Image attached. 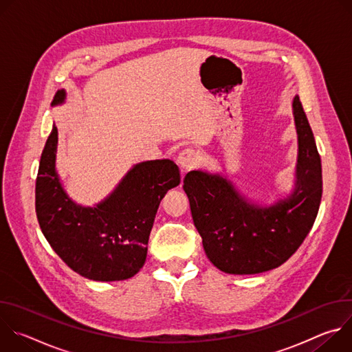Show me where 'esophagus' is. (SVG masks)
Segmentation results:
<instances>
[{"label": "esophagus", "mask_w": 352, "mask_h": 352, "mask_svg": "<svg viewBox=\"0 0 352 352\" xmlns=\"http://www.w3.org/2000/svg\"><path fill=\"white\" fill-rule=\"evenodd\" d=\"M177 162L184 170H190V168L196 167V164L199 163V156L193 148H184L182 152L178 155Z\"/></svg>", "instance_id": "34e87169"}]
</instances>
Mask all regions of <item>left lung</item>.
<instances>
[{"instance_id":"1","label":"left lung","mask_w":352,"mask_h":352,"mask_svg":"<svg viewBox=\"0 0 352 352\" xmlns=\"http://www.w3.org/2000/svg\"><path fill=\"white\" fill-rule=\"evenodd\" d=\"M298 133L294 192L262 208L219 174L190 171L184 178L193 224L209 261L230 274H258L287 262L309 234L322 199V163L298 96L292 102Z\"/></svg>"}]
</instances>
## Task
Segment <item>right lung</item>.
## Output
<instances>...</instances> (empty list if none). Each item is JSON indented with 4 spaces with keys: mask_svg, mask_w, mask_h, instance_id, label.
I'll return each instance as SVG.
<instances>
[{
    "mask_svg": "<svg viewBox=\"0 0 352 352\" xmlns=\"http://www.w3.org/2000/svg\"><path fill=\"white\" fill-rule=\"evenodd\" d=\"M65 102L56 93L52 106ZM58 143L53 126L36 178V214L54 252L78 274L94 281L133 277L144 265L148 235L162 199L179 185L177 164L168 159L133 166L114 192L94 208L69 199L56 171Z\"/></svg>",
    "mask_w": 352,
    "mask_h": 352,
    "instance_id": "add662e5",
    "label": "right lung"
}]
</instances>
